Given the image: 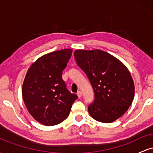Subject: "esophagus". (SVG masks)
<instances>
[{"instance_id":"1","label":"esophagus","mask_w":153,"mask_h":153,"mask_svg":"<svg viewBox=\"0 0 153 153\" xmlns=\"http://www.w3.org/2000/svg\"><path fill=\"white\" fill-rule=\"evenodd\" d=\"M77 95H78L79 99H80V98L82 97V93L80 92V91H78V93H77Z\"/></svg>"}]
</instances>
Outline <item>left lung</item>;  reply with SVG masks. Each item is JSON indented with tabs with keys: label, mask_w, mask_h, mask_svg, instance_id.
Returning <instances> with one entry per match:
<instances>
[{
	"label": "left lung",
	"mask_w": 153,
	"mask_h": 153,
	"mask_svg": "<svg viewBox=\"0 0 153 153\" xmlns=\"http://www.w3.org/2000/svg\"><path fill=\"white\" fill-rule=\"evenodd\" d=\"M74 56L94 91V101L88 108L91 117L103 123L120 118L134 96V81L128 68L117 57L100 50H77Z\"/></svg>",
	"instance_id": "obj_1"
}]
</instances>
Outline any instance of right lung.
<instances>
[{
  "label": "right lung",
  "mask_w": 153,
  "mask_h": 153,
  "mask_svg": "<svg viewBox=\"0 0 153 153\" xmlns=\"http://www.w3.org/2000/svg\"><path fill=\"white\" fill-rule=\"evenodd\" d=\"M73 50L63 49L44 54L32 63L22 85V97L28 111L45 126H54L65 120L78 99L71 94L62 78V71Z\"/></svg>",
  "instance_id": "add662e5"
}]
</instances>
